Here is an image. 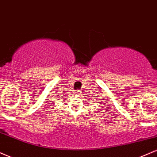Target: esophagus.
I'll list each match as a JSON object with an SVG mask.
<instances>
[{
  "label": "esophagus",
  "mask_w": 157,
  "mask_h": 157,
  "mask_svg": "<svg viewBox=\"0 0 157 157\" xmlns=\"http://www.w3.org/2000/svg\"><path fill=\"white\" fill-rule=\"evenodd\" d=\"M77 95H80L81 94V91H77Z\"/></svg>",
  "instance_id": "obj_1"
}]
</instances>
